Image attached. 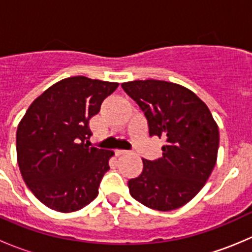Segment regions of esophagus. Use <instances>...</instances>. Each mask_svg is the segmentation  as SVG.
<instances>
[{
  "label": "esophagus",
  "instance_id": "obj_1",
  "mask_svg": "<svg viewBox=\"0 0 252 252\" xmlns=\"http://www.w3.org/2000/svg\"><path fill=\"white\" fill-rule=\"evenodd\" d=\"M126 150H116L117 156H122V155H126Z\"/></svg>",
  "mask_w": 252,
  "mask_h": 252
}]
</instances>
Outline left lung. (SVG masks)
<instances>
[{
    "instance_id": "8db88e82",
    "label": "left lung",
    "mask_w": 252,
    "mask_h": 252,
    "mask_svg": "<svg viewBox=\"0 0 252 252\" xmlns=\"http://www.w3.org/2000/svg\"><path fill=\"white\" fill-rule=\"evenodd\" d=\"M123 90L145 113L150 135L163 138L162 157L142 159L128 182L131 196L158 211L179 208L196 196L217 161L220 131L210 110L191 90L163 80H134Z\"/></svg>"
}]
</instances>
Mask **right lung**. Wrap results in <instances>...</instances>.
Returning a JSON list of instances; mask_svg holds the SVG:
<instances>
[{"mask_svg":"<svg viewBox=\"0 0 252 252\" xmlns=\"http://www.w3.org/2000/svg\"><path fill=\"white\" fill-rule=\"evenodd\" d=\"M118 85L83 75L65 78L35 98L19 122L20 173L51 210L74 212L97 196L114 152L89 147V121Z\"/></svg>","mask_w":252,"mask_h":252,"instance_id":"add662e5","label":"right lung"}]
</instances>
